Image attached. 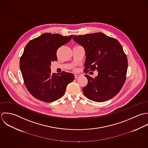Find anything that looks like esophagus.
I'll use <instances>...</instances> for the list:
<instances>
[{
	"label": "esophagus",
	"instance_id": "1",
	"mask_svg": "<svg viewBox=\"0 0 148 148\" xmlns=\"http://www.w3.org/2000/svg\"><path fill=\"white\" fill-rule=\"evenodd\" d=\"M74 77H75V78L77 79V78H78L80 77V75H79V74H75Z\"/></svg>",
	"mask_w": 148,
	"mask_h": 148
}]
</instances>
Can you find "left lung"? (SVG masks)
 <instances>
[{
    "label": "left lung",
    "mask_w": 148,
    "mask_h": 148,
    "mask_svg": "<svg viewBox=\"0 0 148 148\" xmlns=\"http://www.w3.org/2000/svg\"><path fill=\"white\" fill-rule=\"evenodd\" d=\"M73 39L85 49V72H98L95 78L85 75L88 83L82 89L84 95L98 102L113 98L124 85L127 69V57L120 43L102 32L74 35Z\"/></svg>",
    "instance_id": "left-lung-1"
}]
</instances>
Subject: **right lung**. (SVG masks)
<instances>
[{"label": "right lung", "instance_id": "add662e5", "mask_svg": "<svg viewBox=\"0 0 148 148\" xmlns=\"http://www.w3.org/2000/svg\"><path fill=\"white\" fill-rule=\"evenodd\" d=\"M73 35L63 36L58 34L45 33L31 40L20 58V69L25 85L35 98L51 102L61 98L67 85L74 79L72 73H52L51 62L57 61V51L68 43Z\"/></svg>", "mask_w": 148, "mask_h": 148}]
</instances>
